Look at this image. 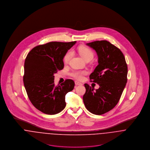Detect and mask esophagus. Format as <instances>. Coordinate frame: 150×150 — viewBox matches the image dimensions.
<instances>
[{
	"label": "esophagus",
	"mask_w": 150,
	"mask_h": 150,
	"mask_svg": "<svg viewBox=\"0 0 150 150\" xmlns=\"http://www.w3.org/2000/svg\"><path fill=\"white\" fill-rule=\"evenodd\" d=\"M75 84L76 85V86H82L83 85V84L82 83H80V82H79V81H75Z\"/></svg>",
	"instance_id": "34e87169"
}]
</instances>
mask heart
Here are the masks:
<instances>
[{
    "label": "heart",
    "mask_w": 150,
    "mask_h": 150,
    "mask_svg": "<svg viewBox=\"0 0 150 150\" xmlns=\"http://www.w3.org/2000/svg\"><path fill=\"white\" fill-rule=\"evenodd\" d=\"M78 51L80 55L85 59L87 60L89 59H92L93 57V51L88 47L86 46H80L78 48ZM73 55V52L71 50H69L64 55V62L65 64H67L70 59ZM86 73V71H74L71 73V76L77 80H81L83 79L84 76Z\"/></svg>",
    "instance_id": "1"
}]
</instances>
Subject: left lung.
Masks as SVG:
<instances>
[{
    "mask_svg": "<svg viewBox=\"0 0 150 150\" xmlns=\"http://www.w3.org/2000/svg\"><path fill=\"white\" fill-rule=\"evenodd\" d=\"M97 53L98 65L90 74L91 81L99 88L85 84L83 101L91 113L102 115L112 110L119 102L127 83L128 67L121 51L106 40L86 43Z\"/></svg>",
    "mask_w": 150,
    "mask_h": 150,
    "instance_id": "8db88e82",
    "label": "left lung"
}]
</instances>
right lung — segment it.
<instances>
[{"label":"right lung","instance_id":"add662e5","mask_svg":"<svg viewBox=\"0 0 150 150\" xmlns=\"http://www.w3.org/2000/svg\"><path fill=\"white\" fill-rule=\"evenodd\" d=\"M76 43L52 42L34 47L24 64L23 84L32 105L48 115L60 112L66 106L65 95L71 91L74 82L67 79L55 86L54 76L64 69L65 54Z\"/></svg>","mask_w":150,"mask_h":150}]
</instances>
